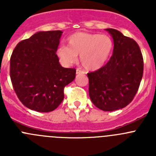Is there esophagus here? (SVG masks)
<instances>
[{"label":"esophagus","mask_w":156,"mask_h":156,"mask_svg":"<svg viewBox=\"0 0 156 156\" xmlns=\"http://www.w3.org/2000/svg\"><path fill=\"white\" fill-rule=\"evenodd\" d=\"M76 74H81V73H83V71H81L80 69H77L76 71Z\"/></svg>","instance_id":"esophagus-1"}]
</instances>
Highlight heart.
<instances>
[{
	"mask_svg": "<svg viewBox=\"0 0 156 156\" xmlns=\"http://www.w3.org/2000/svg\"><path fill=\"white\" fill-rule=\"evenodd\" d=\"M68 47L60 46L57 55L63 65L69 66L76 62L80 55V62L87 70L101 68L109 58L113 48L111 37L105 34L77 32L67 39Z\"/></svg>",
	"mask_w": 156,
	"mask_h": 156,
	"instance_id": "obj_1",
	"label": "heart"
}]
</instances>
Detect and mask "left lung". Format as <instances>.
I'll return each mask as SVG.
<instances>
[{"label": "left lung", "mask_w": 156, "mask_h": 156, "mask_svg": "<svg viewBox=\"0 0 156 156\" xmlns=\"http://www.w3.org/2000/svg\"><path fill=\"white\" fill-rule=\"evenodd\" d=\"M113 54L103 67L88 73L89 95L97 108L105 112L124 108L131 102L143 76L144 61L137 42L114 29Z\"/></svg>", "instance_id": "obj_1"}]
</instances>
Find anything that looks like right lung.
<instances>
[{
  "mask_svg": "<svg viewBox=\"0 0 156 156\" xmlns=\"http://www.w3.org/2000/svg\"><path fill=\"white\" fill-rule=\"evenodd\" d=\"M62 32H38L16 45L10 59L15 92L28 108L48 112L64 99V88L75 79V69L63 68L56 55Z\"/></svg>",
  "mask_w": 156,
  "mask_h": 156,
  "instance_id": "1",
  "label": "right lung"
}]
</instances>
